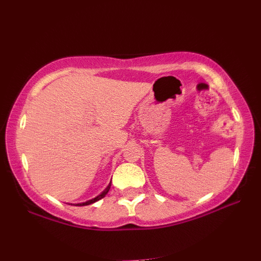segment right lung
Wrapping results in <instances>:
<instances>
[{
	"label": "right lung",
	"instance_id": "add662e5",
	"mask_svg": "<svg viewBox=\"0 0 261 261\" xmlns=\"http://www.w3.org/2000/svg\"><path fill=\"white\" fill-rule=\"evenodd\" d=\"M110 186H111V181L109 183V185L107 186L106 188V190H103L101 193L97 195V196H95V198H93V199H91V200H87V201H85V202H81V203H73V205H88V204H92V203H94V202H96V201H99V200H101L102 198H105L106 196V194L108 193V192H109V190H110ZM70 204H72V203H70Z\"/></svg>",
	"mask_w": 261,
	"mask_h": 261
}]
</instances>
